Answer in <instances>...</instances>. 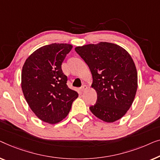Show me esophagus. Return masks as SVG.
Instances as JSON below:
<instances>
[{
	"mask_svg": "<svg viewBox=\"0 0 160 160\" xmlns=\"http://www.w3.org/2000/svg\"><path fill=\"white\" fill-rule=\"evenodd\" d=\"M87 89H88V86H87V85H83L81 87V91H82V92L85 91Z\"/></svg>",
	"mask_w": 160,
	"mask_h": 160,
	"instance_id": "esophagus-1",
	"label": "esophagus"
}]
</instances>
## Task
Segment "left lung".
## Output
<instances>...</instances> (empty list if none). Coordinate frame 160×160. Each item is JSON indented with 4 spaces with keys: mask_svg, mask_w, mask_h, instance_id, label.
Instances as JSON below:
<instances>
[{
    "mask_svg": "<svg viewBox=\"0 0 160 160\" xmlns=\"http://www.w3.org/2000/svg\"><path fill=\"white\" fill-rule=\"evenodd\" d=\"M76 52L89 67L97 101L90 107L96 117L113 122L122 118L133 102L138 88L134 62L124 48L107 42L78 46Z\"/></svg>",
    "mask_w": 160,
    "mask_h": 160,
    "instance_id": "8db88e82",
    "label": "left lung"
}]
</instances>
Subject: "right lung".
Returning a JSON list of instances; mask_svg holds the SVG:
<instances>
[{
    "mask_svg": "<svg viewBox=\"0 0 160 160\" xmlns=\"http://www.w3.org/2000/svg\"><path fill=\"white\" fill-rule=\"evenodd\" d=\"M72 46L52 43L40 47L22 67V89L29 107L43 122L55 124L69 114L78 93L67 86L62 64Z\"/></svg>",
    "mask_w": 160,
    "mask_h": 160,
    "instance_id": "obj_1",
    "label": "right lung"
}]
</instances>
